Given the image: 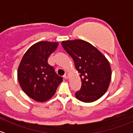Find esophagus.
<instances>
[{
    "label": "esophagus",
    "mask_w": 133,
    "mask_h": 133,
    "mask_svg": "<svg viewBox=\"0 0 133 133\" xmlns=\"http://www.w3.org/2000/svg\"><path fill=\"white\" fill-rule=\"evenodd\" d=\"M68 77H69V74L66 73H65V74L64 75V78H65V79H67V78H68Z\"/></svg>",
    "instance_id": "34e87169"
}]
</instances>
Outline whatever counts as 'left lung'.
Listing matches in <instances>:
<instances>
[{
	"mask_svg": "<svg viewBox=\"0 0 133 133\" xmlns=\"http://www.w3.org/2000/svg\"><path fill=\"white\" fill-rule=\"evenodd\" d=\"M62 45L71 56L80 73L81 90L75 97L81 101L91 103L101 97L111 80V68L107 59L95 47L81 39L64 41Z\"/></svg>",
	"mask_w": 133,
	"mask_h": 133,
	"instance_id": "1",
	"label": "left lung"
}]
</instances>
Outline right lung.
Returning a JSON list of instances; mask_svg holds the SVG:
<instances>
[{"label":"right lung","instance_id":"right-lung-1","mask_svg":"<svg viewBox=\"0 0 133 133\" xmlns=\"http://www.w3.org/2000/svg\"><path fill=\"white\" fill-rule=\"evenodd\" d=\"M56 42H39L30 47L19 64L17 78L22 90L36 101L51 99L63 81L48 64V58L57 48Z\"/></svg>","mask_w":133,"mask_h":133}]
</instances>
